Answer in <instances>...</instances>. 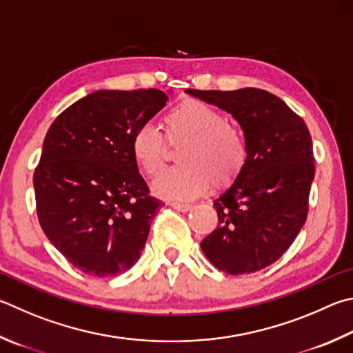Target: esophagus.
Wrapping results in <instances>:
<instances>
[{
	"mask_svg": "<svg viewBox=\"0 0 353 353\" xmlns=\"http://www.w3.org/2000/svg\"><path fill=\"white\" fill-rule=\"evenodd\" d=\"M171 208H174L177 211H182V213H185V211H190L191 208H193V205L190 203H179V202H170L168 203Z\"/></svg>",
	"mask_w": 353,
	"mask_h": 353,
	"instance_id": "obj_1",
	"label": "esophagus"
}]
</instances>
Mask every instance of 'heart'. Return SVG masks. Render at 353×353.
<instances>
[{"label": "heart", "mask_w": 353, "mask_h": 353, "mask_svg": "<svg viewBox=\"0 0 353 353\" xmlns=\"http://www.w3.org/2000/svg\"><path fill=\"white\" fill-rule=\"evenodd\" d=\"M163 128L165 137L156 126L140 125L130 142L134 163L148 177L163 170L166 142L185 143L177 156L182 166L163 172L154 183L160 197L190 201L207 193L211 182L219 190L228 187L245 168L250 154L245 132L213 105L183 100L165 114Z\"/></svg>", "instance_id": "heart-1"}]
</instances>
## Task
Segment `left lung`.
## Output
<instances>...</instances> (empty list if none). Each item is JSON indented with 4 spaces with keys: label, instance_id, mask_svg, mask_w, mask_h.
<instances>
[{
    "label": "left lung",
    "instance_id": "1",
    "mask_svg": "<svg viewBox=\"0 0 353 353\" xmlns=\"http://www.w3.org/2000/svg\"><path fill=\"white\" fill-rule=\"evenodd\" d=\"M188 94L239 121L248 142L242 174L214 201L217 228L201 242L221 272H259L283 256L309 213L315 177L309 128L276 95L256 88Z\"/></svg>",
    "mask_w": 353,
    "mask_h": 353
}]
</instances>
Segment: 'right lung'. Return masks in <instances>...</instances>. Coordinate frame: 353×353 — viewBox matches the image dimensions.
<instances>
[{"label":"right lung","instance_id":"1","mask_svg":"<svg viewBox=\"0 0 353 353\" xmlns=\"http://www.w3.org/2000/svg\"><path fill=\"white\" fill-rule=\"evenodd\" d=\"M166 101L159 89L92 92L66 108L44 137L34 172L38 222L83 273L117 276L140 258L163 202L150 194L130 142Z\"/></svg>","mask_w":353,"mask_h":353}]
</instances>
